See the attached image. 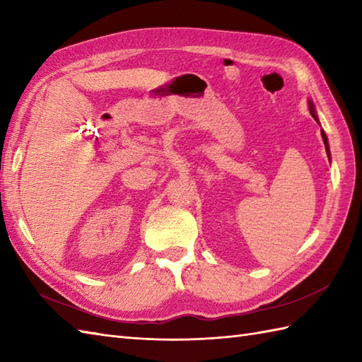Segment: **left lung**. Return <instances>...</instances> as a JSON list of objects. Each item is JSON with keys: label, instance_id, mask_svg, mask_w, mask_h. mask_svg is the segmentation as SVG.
<instances>
[{"label": "left lung", "instance_id": "8db88e82", "mask_svg": "<svg viewBox=\"0 0 362 362\" xmlns=\"http://www.w3.org/2000/svg\"><path fill=\"white\" fill-rule=\"evenodd\" d=\"M308 105H310V113L313 115V118L316 119L317 122H319V119H317V115H316V110H314V104H313V101H308ZM320 134H322V140H324V144H325V149H327V156H328V158H329V148H328V138H327V135H325V132L324 130H320Z\"/></svg>", "mask_w": 362, "mask_h": 362}]
</instances>
